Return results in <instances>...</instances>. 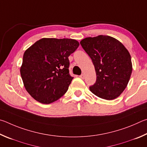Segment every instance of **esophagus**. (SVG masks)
<instances>
[{
  "label": "esophagus",
  "mask_w": 147,
  "mask_h": 147,
  "mask_svg": "<svg viewBox=\"0 0 147 147\" xmlns=\"http://www.w3.org/2000/svg\"><path fill=\"white\" fill-rule=\"evenodd\" d=\"M80 77V78H81V79H84V74H81V75L79 76Z\"/></svg>",
  "instance_id": "obj_1"
}]
</instances>
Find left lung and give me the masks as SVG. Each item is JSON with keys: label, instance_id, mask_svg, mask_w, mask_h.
<instances>
[{"label": "left lung", "instance_id": "1", "mask_svg": "<svg viewBox=\"0 0 147 147\" xmlns=\"http://www.w3.org/2000/svg\"><path fill=\"white\" fill-rule=\"evenodd\" d=\"M80 44L91 58L96 81L90 86L100 98L112 100L125 90L132 71L131 57L121 42L108 35L86 37Z\"/></svg>", "mask_w": 147, "mask_h": 147}]
</instances>
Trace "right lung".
Here are the masks:
<instances>
[{"instance_id": "1", "label": "right lung", "mask_w": 147, "mask_h": 147, "mask_svg": "<svg viewBox=\"0 0 147 147\" xmlns=\"http://www.w3.org/2000/svg\"><path fill=\"white\" fill-rule=\"evenodd\" d=\"M79 46L71 38H43L25 51L20 75L33 99L50 104L66 93L74 78L69 73L68 57Z\"/></svg>"}]
</instances>
